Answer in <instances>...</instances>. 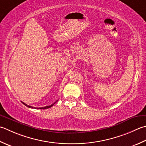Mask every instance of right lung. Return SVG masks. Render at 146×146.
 Returning a JSON list of instances; mask_svg holds the SVG:
<instances>
[{"instance_id":"add662e5","label":"right lung","mask_w":146,"mask_h":146,"mask_svg":"<svg viewBox=\"0 0 146 146\" xmlns=\"http://www.w3.org/2000/svg\"><path fill=\"white\" fill-rule=\"evenodd\" d=\"M57 101H56L55 102H54V104H51L50 106H45V107H42V108H37V109H40V110H45V109H48V108H50V107H52V106H53L54 104H55ZM23 104H25V106H27L28 107V108H35V109H36V108H34V107H32V106H29V105L26 104L25 103H24V102H23Z\"/></svg>"}]
</instances>
